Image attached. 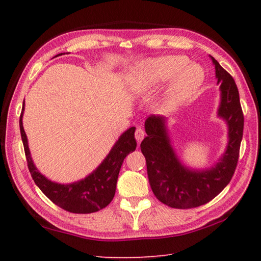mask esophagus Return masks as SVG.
<instances>
[{"instance_id":"34e87169","label":"esophagus","mask_w":261,"mask_h":261,"mask_svg":"<svg viewBox=\"0 0 261 261\" xmlns=\"http://www.w3.org/2000/svg\"><path fill=\"white\" fill-rule=\"evenodd\" d=\"M145 135L146 134H145V131H143L142 127H137L135 136H136V139H137L138 143H140L142 141L143 138H145Z\"/></svg>"}]
</instances>
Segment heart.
Instances as JSON below:
<instances>
[{"label": "heart", "instance_id": "obj_1", "mask_svg": "<svg viewBox=\"0 0 261 261\" xmlns=\"http://www.w3.org/2000/svg\"><path fill=\"white\" fill-rule=\"evenodd\" d=\"M204 74L197 65H190L185 56H167L138 66L130 75L131 91L150 96L171 82L160 103L165 113L174 112L185 104L202 85Z\"/></svg>", "mask_w": 261, "mask_h": 261}]
</instances>
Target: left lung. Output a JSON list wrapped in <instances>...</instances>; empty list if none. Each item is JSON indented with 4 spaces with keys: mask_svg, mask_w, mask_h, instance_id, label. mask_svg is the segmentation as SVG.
<instances>
[{
    "mask_svg": "<svg viewBox=\"0 0 261 261\" xmlns=\"http://www.w3.org/2000/svg\"><path fill=\"white\" fill-rule=\"evenodd\" d=\"M212 58L221 91L218 115L228 124V146L212 168L194 170L181 165L170 145L166 120L151 115L146 120L147 137L141 142L151 190L160 202L174 208L201 206L219 195L237 168L243 136V113L239 91L228 71Z\"/></svg>",
    "mask_w": 261,
    "mask_h": 261,
    "instance_id": "8db88e82",
    "label": "left lung"
}]
</instances>
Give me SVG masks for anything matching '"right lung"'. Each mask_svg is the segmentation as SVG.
I'll return each mask as SVG.
<instances>
[{"label":"right lung","instance_id":"add662e5","mask_svg":"<svg viewBox=\"0 0 261 261\" xmlns=\"http://www.w3.org/2000/svg\"><path fill=\"white\" fill-rule=\"evenodd\" d=\"M23 110L24 102L19 123L28 168H29L33 181L40 188L41 192L57 206L70 213L87 214L97 212L108 206L114 197L116 181H118L122 163L126 154L135 151L137 148V141L135 139L136 127L132 126L121 135L107 158L84 179L71 182V184H58L43 176L32 162L29 147H28L27 135L22 125Z\"/></svg>","mask_w":261,"mask_h":261}]
</instances>
